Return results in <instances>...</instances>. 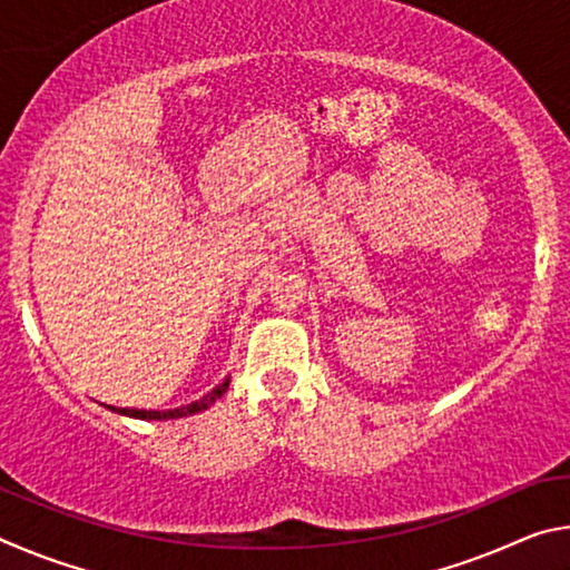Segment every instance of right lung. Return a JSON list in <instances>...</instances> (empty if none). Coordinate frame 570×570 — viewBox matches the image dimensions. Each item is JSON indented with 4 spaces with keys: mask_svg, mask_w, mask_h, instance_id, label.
I'll list each match as a JSON object with an SVG mask.
<instances>
[{
    "mask_svg": "<svg viewBox=\"0 0 570 570\" xmlns=\"http://www.w3.org/2000/svg\"><path fill=\"white\" fill-rule=\"evenodd\" d=\"M228 382H230V377H226L216 390H210L200 400L190 402V404H183V407H176V410H135V407H112V404H102V407H108L110 412L125 414V417H135V420H178V417H188V414L208 410L210 404L220 400V394L228 390Z\"/></svg>",
    "mask_w": 570,
    "mask_h": 570,
    "instance_id": "right-lung-1",
    "label": "right lung"
}]
</instances>
